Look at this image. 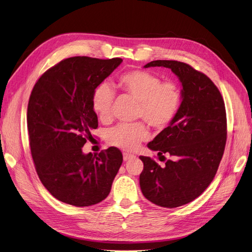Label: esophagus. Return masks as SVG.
I'll use <instances>...</instances> for the list:
<instances>
[{
	"label": "esophagus",
	"instance_id": "34e87169",
	"mask_svg": "<svg viewBox=\"0 0 252 252\" xmlns=\"http://www.w3.org/2000/svg\"><path fill=\"white\" fill-rule=\"evenodd\" d=\"M133 157H134V155L128 154V153H124V160H125V161H127V160H129L130 158H133Z\"/></svg>",
	"mask_w": 252,
	"mask_h": 252
}]
</instances>
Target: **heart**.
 Wrapping results in <instances>:
<instances>
[{
    "label": "heart",
    "mask_w": 252,
    "mask_h": 252,
    "mask_svg": "<svg viewBox=\"0 0 252 252\" xmlns=\"http://www.w3.org/2000/svg\"><path fill=\"white\" fill-rule=\"evenodd\" d=\"M117 87L139 102L136 116L144 119L156 129L167 127L176 118L182 103V93L174 82L161 78L146 70H130L119 75ZM114 92L107 83L98 85L92 95V107L100 121L111 118V105ZM149 136L142 124L119 125L108 131L109 144L131 151Z\"/></svg>",
    "instance_id": "b5f03b06"
}]
</instances>
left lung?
<instances>
[{
  "instance_id": "1",
  "label": "left lung",
  "mask_w": 252,
  "mask_h": 252,
  "mask_svg": "<svg viewBox=\"0 0 252 252\" xmlns=\"http://www.w3.org/2000/svg\"><path fill=\"white\" fill-rule=\"evenodd\" d=\"M169 68L182 86L180 110L148 148L171 158L160 166L150 157L140 156L143 195L152 203L174 208L200 196L214 180L227 140V116L219 89L205 74L174 60H155L148 67Z\"/></svg>"
}]
</instances>
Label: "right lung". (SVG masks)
Returning a JSON list of instances; mask_svg holds the SVG:
<instances>
[{
  "mask_svg": "<svg viewBox=\"0 0 252 252\" xmlns=\"http://www.w3.org/2000/svg\"><path fill=\"white\" fill-rule=\"evenodd\" d=\"M122 62L67 58L47 70L32 89L28 107L32 156L45 188L64 203L83 207L104 200L123 163L115 147L99 154L83 152L91 130L98 127L93 92Z\"/></svg>",
  "mask_w": 252,
  "mask_h": 252,
  "instance_id": "right-lung-1",
  "label": "right lung"
}]
</instances>
